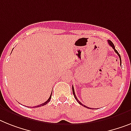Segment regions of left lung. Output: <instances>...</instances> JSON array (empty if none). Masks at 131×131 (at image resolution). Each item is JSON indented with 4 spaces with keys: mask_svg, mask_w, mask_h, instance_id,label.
I'll return each mask as SVG.
<instances>
[{
    "mask_svg": "<svg viewBox=\"0 0 131 131\" xmlns=\"http://www.w3.org/2000/svg\"><path fill=\"white\" fill-rule=\"evenodd\" d=\"M108 43L109 45H111V47H112V48H113V49H114V51H115V52H116V53H117V55H118V57H119L120 61H121V56H120V54L118 53V52L117 51H116V49H115V47H114V44H113V43H112V42L111 41H110V40H108ZM72 91H73V96H74V98H75V100H76V101H77V102H78V103L80 104H81V105L83 106L86 107V108H87L92 109V108H89V107H88V106H85V105H84V104H82V102H80V101H79V100L77 98L76 96H75V91H74V88H73V86H72Z\"/></svg>",
    "mask_w": 131,
    "mask_h": 131,
    "instance_id": "obj_1",
    "label": "left lung"
}]
</instances>
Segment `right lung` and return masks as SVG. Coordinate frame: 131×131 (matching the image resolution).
<instances>
[{"instance_id": "right-lung-1", "label": "right lung", "mask_w": 131, "mask_h": 131, "mask_svg": "<svg viewBox=\"0 0 131 131\" xmlns=\"http://www.w3.org/2000/svg\"><path fill=\"white\" fill-rule=\"evenodd\" d=\"M51 94H52V93H51V94L50 96H49V99H48V100H47V101H46V102H44V103L41 104H39V105H37V106H36L33 107V108H36V107H40V106H42L46 105V104H47L48 103V102H49V101H50L51 98Z\"/></svg>"}]
</instances>
